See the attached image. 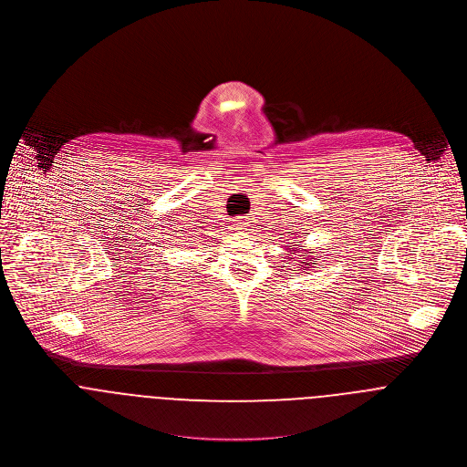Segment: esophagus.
<instances>
[{"instance_id":"34e87169","label":"esophagus","mask_w":467,"mask_h":467,"mask_svg":"<svg viewBox=\"0 0 467 467\" xmlns=\"http://www.w3.org/2000/svg\"><path fill=\"white\" fill-rule=\"evenodd\" d=\"M235 226H237L239 230H244V228L248 226V219H246V217H237V219H235Z\"/></svg>"}]
</instances>
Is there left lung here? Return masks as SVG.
Listing matches in <instances>:
<instances>
[{"label": "left lung", "instance_id": "obj_1", "mask_svg": "<svg viewBox=\"0 0 467 467\" xmlns=\"http://www.w3.org/2000/svg\"><path fill=\"white\" fill-rule=\"evenodd\" d=\"M304 243L300 241L298 244L296 243H293L289 248H285L287 250V261H296L298 263V266L300 267V273H304L302 269H309V267H313V265H317L320 259H317L315 255H317V252H311V250H307L306 246H302ZM296 254L297 257L295 258L294 255ZM295 266V265H293Z\"/></svg>", "mask_w": 467, "mask_h": 467}]
</instances>
